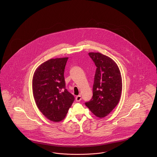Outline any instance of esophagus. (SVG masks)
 I'll use <instances>...</instances> for the list:
<instances>
[{
	"mask_svg": "<svg viewBox=\"0 0 157 157\" xmlns=\"http://www.w3.org/2000/svg\"><path fill=\"white\" fill-rule=\"evenodd\" d=\"M75 99H76V102H79V101L82 99V97H81V95H78V96H76V97Z\"/></svg>",
	"mask_w": 157,
	"mask_h": 157,
	"instance_id": "obj_1",
	"label": "esophagus"
}]
</instances>
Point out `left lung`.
<instances>
[{
	"label": "left lung",
	"mask_w": 157,
	"mask_h": 157,
	"mask_svg": "<svg viewBox=\"0 0 157 157\" xmlns=\"http://www.w3.org/2000/svg\"><path fill=\"white\" fill-rule=\"evenodd\" d=\"M97 69L93 85V96L85 102L99 118L108 115L120 101L122 83L120 69L109 57L99 52L89 53Z\"/></svg>",
	"instance_id": "1"
}]
</instances>
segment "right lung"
I'll use <instances>...</instances> for the list:
<instances>
[{"instance_id": "obj_1", "label": "right lung", "mask_w": 157, "mask_h": 157, "mask_svg": "<svg viewBox=\"0 0 157 157\" xmlns=\"http://www.w3.org/2000/svg\"><path fill=\"white\" fill-rule=\"evenodd\" d=\"M68 58L51 59L35 71L32 90L36 104L49 120H63L75 100L66 89L64 71Z\"/></svg>"}]
</instances>
